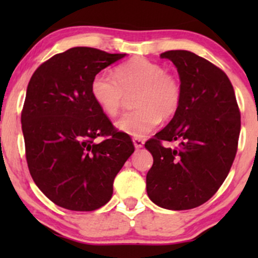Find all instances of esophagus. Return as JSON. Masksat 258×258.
Returning <instances> with one entry per match:
<instances>
[{
    "mask_svg": "<svg viewBox=\"0 0 258 258\" xmlns=\"http://www.w3.org/2000/svg\"><path fill=\"white\" fill-rule=\"evenodd\" d=\"M133 144H135V148L139 149V148H143L144 141H143V139H141V138H133Z\"/></svg>",
    "mask_w": 258,
    "mask_h": 258,
    "instance_id": "34e87169",
    "label": "esophagus"
}]
</instances>
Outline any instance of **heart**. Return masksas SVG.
Listing matches in <instances>:
<instances>
[{
  "label": "heart",
  "mask_w": 258,
  "mask_h": 258,
  "mask_svg": "<svg viewBox=\"0 0 258 258\" xmlns=\"http://www.w3.org/2000/svg\"><path fill=\"white\" fill-rule=\"evenodd\" d=\"M114 75L98 73L91 82L94 102L109 116H115L128 97L135 96L138 109L126 112L116 121L121 132L132 137H144L160 121L172 119L182 102L178 79L165 68L143 57L130 59L119 65Z\"/></svg>",
  "instance_id": "heart-1"
}]
</instances>
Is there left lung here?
Here are the masks:
<instances>
[{"mask_svg": "<svg viewBox=\"0 0 258 258\" xmlns=\"http://www.w3.org/2000/svg\"><path fill=\"white\" fill-rule=\"evenodd\" d=\"M160 57L177 68L182 102L168 125L146 143L154 159L147 193L155 205L180 211L203 205L227 178L238 149L240 111L220 68L189 51ZM164 140L179 147L165 148Z\"/></svg>", "mask_w": 258, "mask_h": 258, "instance_id": "8db88e82", "label": "left lung"}]
</instances>
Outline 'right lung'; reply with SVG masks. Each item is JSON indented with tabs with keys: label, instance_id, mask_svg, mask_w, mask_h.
<instances>
[{
	"label": "right lung",
	"instance_id": "obj_1",
	"mask_svg": "<svg viewBox=\"0 0 258 258\" xmlns=\"http://www.w3.org/2000/svg\"><path fill=\"white\" fill-rule=\"evenodd\" d=\"M126 54L74 47L37 68L26 90L22 130L29 171L42 193L72 211H93L112 195V183L135 152L94 102L91 82ZM97 137H106L96 144Z\"/></svg>",
	"mask_w": 258,
	"mask_h": 258
}]
</instances>
